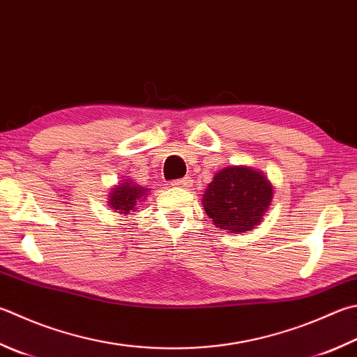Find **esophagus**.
Masks as SVG:
<instances>
[{
    "label": "esophagus",
    "instance_id": "34e87169",
    "mask_svg": "<svg viewBox=\"0 0 357 357\" xmlns=\"http://www.w3.org/2000/svg\"><path fill=\"white\" fill-rule=\"evenodd\" d=\"M172 186H176V188H185V190H188V188L191 186V180L188 178V177L174 180V181H172Z\"/></svg>",
    "mask_w": 357,
    "mask_h": 357
}]
</instances>
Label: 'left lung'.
<instances>
[{
    "instance_id": "1",
    "label": "left lung",
    "mask_w": 357,
    "mask_h": 357,
    "mask_svg": "<svg viewBox=\"0 0 357 357\" xmlns=\"http://www.w3.org/2000/svg\"><path fill=\"white\" fill-rule=\"evenodd\" d=\"M272 199L273 186L264 172L236 165L214 174L202 205L218 228L241 234L261 224Z\"/></svg>"
}]
</instances>
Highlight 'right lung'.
I'll return each mask as SVG.
<instances>
[{
  "instance_id": "add662e5",
  "label": "right lung",
  "mask_w": 357,
  "mask_h": 357,
  "mask_svg": "<svg viewBox=\"0 0 357 357\" xmlns=\"http://www.w3.org/2000/svg\"><path fill=\"white\" fill-rule=\"evenodd\" d=\"M149 188L137 185L130 178H124L123 183H118L109 192V206L121 216L135 213L138 202H143L149 196Z\"/></svg>"
}]
</instances>
